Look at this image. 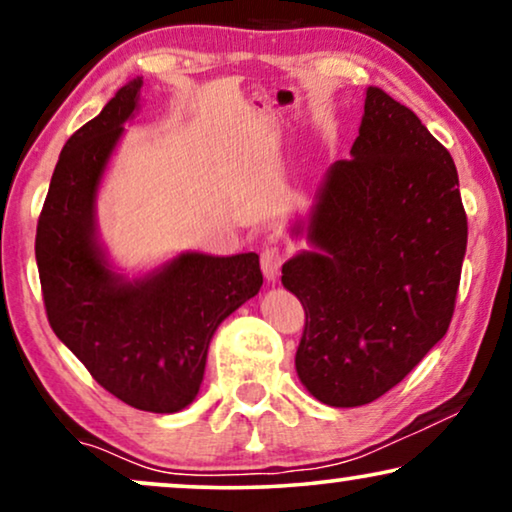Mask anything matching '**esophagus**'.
Wrapping results in <instances>:
<instances>
[{
  "instance_id": "34e87169",
  "label": "esophagus",
  "mask_w": 512,
  "mask_h": 512,
  "mask_svg": "<svg viewBox=\"0 0 512 512\" xmlns=\"http://www.w3.org/2000/svg\"><path fill=\"white\" fill-rule=\"evenodd\" d=\"M284 256V249L279 247V244H268V247L261 251V268L268 282H275L277 279L279 270H282L284 265Z\"/></svg>"
}]
</instances>
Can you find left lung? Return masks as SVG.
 <instances>
[{
    "label": "left lung",
    "instance_id": "1",
    "mask_svg": "<svg viewBox=\"0 0 512 512\" xmlns=\"http://www.w3.org/2000/svg\"><path fill=\"white\" fill-rule=\"evenodd\" d=\"M307 240L317 251L282 268L305 310L300 382L333 408L373 403L447 333L468 240L450 151L382 88L366 90L352 158L326 172Z\"/></svg>",
    "mask_w": 512,
    "mask_h": 512
}]
</instances>
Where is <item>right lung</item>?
<instances>
[{"mask_svg": "<svg viewBox=\"0 0 512 512\" xmlns=\"http://www.w3.org/2000/svg\"><path fill=\"white\" fill-rule=\"evenodd\" d=\"M142 79L67 139L39 214L37 254L48 324L93 380L146 412H179L198 396L209 340L263 284L256 254H181L142 279L109 270L95 237L104 167L137 109Z\"/></svg>", "mask_w": 512, "mask_h": 512, "instance_id": "add662e5", "label": "right lung"}]
</instances>
